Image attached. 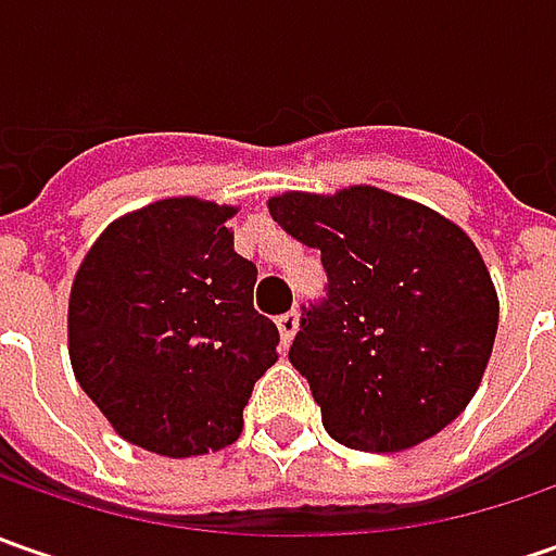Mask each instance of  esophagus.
Masks as SVG:
<instances>
[{
  "label": "esophagus",
  "mask_w": 556,
  "mask_h": 556,
  "mask_svg": "<svg viewBox=\"0 0 556 556\" xmlns=\"http://www.w3.org/2000/svg\"><path fill=\"white\" fill-rule=\"evenodd\" d=\"M300 328V312L290 309L285 315H278V333H281V343L290 346V340H293V333Z\"/></svg>",
  "instance_id": "34e87169"
}]
</instances>
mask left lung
<instances>
[{
	"label": "left lung",
	"mask_w": 556,
	"mask_h": 556,
	"mask_svg": "<svg viewBox=\"0 0 556 556\" xmlns=\"http://www.w3.org/2000/svg\"><path fill=\"white\" fill-rule=\"evenodd\" d=\"M268 213L328 271V300L290 346L325 430L377 455L437 437L480 390L498 333V293L467 231L374 185L285 191Z\"/></svg>",
	"instance_id": "left-lung-1"
}]
</instances>
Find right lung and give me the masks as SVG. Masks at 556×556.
Wrapping results in <instances>:
<instances>
[{
	"instance_id": "right-lung-1",
	"label": "right lung",
	"mask_w": 556,
	"mask_h": 556,
	"mask_svg": "<svg viewBox=\"0 0 556 556\" xmlns=\"http://www.w3.org/2000/svg\"><path fill=\"white\" fill-rule=\"evenodd\" d=\"M238 206L163 198L108 225L76 268L67 350L76 383L119 437L166 458L231 445L278 328L253 309L235 253Z\"/></svg>"
}]
</instances>
